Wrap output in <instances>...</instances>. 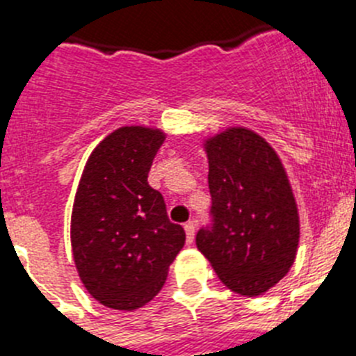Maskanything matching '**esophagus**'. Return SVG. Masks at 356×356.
<instances>
[{
	"label": "esophagus",
	"instance_id": "esophagus-1",
	"mask_svg": "<svg viewBox=\"0 0 356 356\" xmlns=\"http://www.w3.org/2000/svg\"><path fill=\"white\" fill-rule=\"evenodd\" d=\"M185 234H187V242L188 244H193V241H194V234H196V225H194L193 221H188V222H185Z\"/></svg>",
	"mask_w": 356,
	"mask_h": 356
}]
</instances>
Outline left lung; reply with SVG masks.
I'll use <instances>...</instances> for the list:
<instances>
[{"instance_id":"obj_1","label":"left lung","mask_w":356,"mask_h":356,"mask_svg":"<svg viewBox=\"0 0 356 356\" xmlns=\"http://www.w3.org/2000/svg\"><path fill=\"white\" fill-rule=\"evenodd\" d=\"M210 221L196 246L228 289L259 296L287 275L300 219L285 169L269 144L246 128L207 140Z\"/></svg>"}]
</instances>
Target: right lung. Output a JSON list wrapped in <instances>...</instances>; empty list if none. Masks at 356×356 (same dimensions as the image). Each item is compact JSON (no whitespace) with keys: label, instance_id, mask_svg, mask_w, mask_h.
I'll use <instances>...</instances> for the list:
<instances>
[{"label":"right lung","instance_id":"add662e5","mask_svg":"<svg viewBox=\"0 0 356 356\" xmlns=\"http://www.w3.org/2000/svg\"><path fill=\"white\" fill-rule=\"evenodd\" d=\"M165 135L122 127L85 163L71 216V244L85 289L105 307L135 310L159 294L185 244L147 172Z\"/></svg>","mask_w":356,"mask_h":356}]
</instances>
